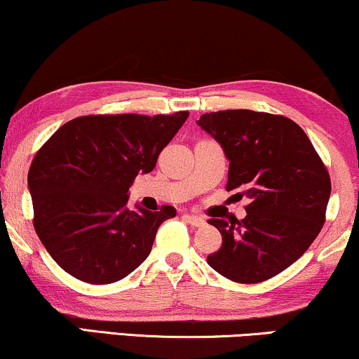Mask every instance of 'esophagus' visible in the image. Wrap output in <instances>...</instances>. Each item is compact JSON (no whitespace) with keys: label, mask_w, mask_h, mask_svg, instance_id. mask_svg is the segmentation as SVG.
<instances>
[{"label":"esophagus","mask_w":359,"mask_h":359,"mask_svg":"<svg viewBox=\"0 0 359 359\" xmlns=\"http://www.w3.org/2000/svg\"><path fill=\"white\" fill-rule=\"evenodd\" d=\"M183 217L186 222H188L189 225H193V227H203V225L205 224V220L203 217H199V215H194V214H184Z\"/></svg>","instance_id":"obj_1"}]
</instances>
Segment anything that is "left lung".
<instances>
[{"mask_svg":"<svg viewBox=\"0 0 359 359\" xmlns=\"http://www.w3.org/2000/svg\"><path fill=\"white\" fill-rule=\"evenodd\" d=\"M198 124L230 161L227 191L250 199L242 220L209 219L222 233L209 266L233 283L266 281L301 258L325 224L327 166L289 117L227 109L203 114Z\"/></svg>","mask_w":359,"mask_h":359,"instance_id":"obj_1","label":"left lung"}]
</instances>
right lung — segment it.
<instances>
[{
    "instance_id": "right-lung-1",
    "label": "right lung",
    "mask_w": 359,
    "mask_h": 359,
    "mask_svg": "<svg viewBox=\"0 0 359 359\" xmlns=\"http://www.w3.org/2000/svg\"><path fill=\"white\" fill-rule=\"evenodd\" d=\"M188 116H81L37 150L27 175L32 222L63 271L111 284L145 262L160 224L176 209H127L129 188L137 175L155 168Z\"/></svg>"
}]
</instances>
